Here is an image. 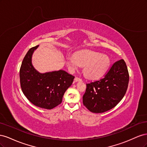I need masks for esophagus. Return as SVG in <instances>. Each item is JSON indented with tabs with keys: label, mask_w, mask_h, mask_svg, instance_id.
I'll return each instance as SVG.
<instances>
[{
	"label": "esophagus",
	"mask_w": 147,
	"mask_h": 147,
	"mask_svg": "<svg viewBox=\"0 0 147 147\" xmlns=\"http://www.w3.org/2000/svg\"><path fill=\"white\" fill-rule=\"evenodd\" d=\"M74 81L75 82H81L82 81V79L78 77H75V79H74Z\"/></svg>",
	"instance_id": "1"
}]
</instances>
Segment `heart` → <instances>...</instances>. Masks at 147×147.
<instances>
[{"mask_svg": "<svg viewBox=\"0 0 147 147\" xmlns=\"http://www.w3.org/2000/svg\"><path fill=\"white\" fill-rule=\"evenodd\" d=\"M65 63L70 72L83 65V72L89 79L100 78L107 71L110 65L109 57L101 53L91 50H82L74 55L65 56Z\"/></svg>", "mask_w": 147, "mask_h": 147, "instance_id": "obj_1", "label": "heart"}]
</instances>
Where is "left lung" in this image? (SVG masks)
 Segmentation results:
<instances>
[{"instance_id":"obj_1","label":"left lung","mask_w":147,"mask_h":147,"mask_svg":"<svg viewBox=\"0 0 147 147\" xmlns=\"http://www.w3.org/2000/svg\"><path fill=\"white\" fill-rule=\"evenodd\" d=\"M129 73L126 63L119 60L112 65L104 77L86 84L83 103L92 113H103L115 107L125 95Z\"/></svg>"}]
</instances>
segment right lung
I'll list each match as a JSON object with an SVG mask.
<instances>
[{
	"instance_id": "obj_1",
	"label": "right lung",
	"mask_w": 147,
	"mask_h": 147,
	"mask_svg": "<svg viewBox=\"0 0 147 147\" xmlns=\"http://www.w3.org/2000/svg\"><path fill=\"white\" fill-rule=\"evenodd\" d=\"M38 45L31 48L22 62L20 70L22 91L34 105L52 109L59 105L64 92L72 85L74 76L63 70L42 74L32 64V56Z\"/></svg>"
}]
</instances>
